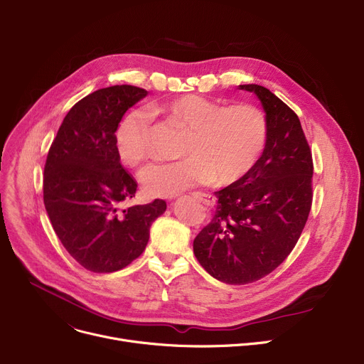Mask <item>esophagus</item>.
I'll use <instances>...</instances> for the list:
<instances>
[{
  "mask_svg": "<svg viewBox=\"0 0 364 364\" xmlns=\"http://www.w3.org/2000/svg\"><path fill=\"white\" fill-rule=\"evenodd\" d=\"M193 196H195L199 202H202L203 205H206L209 208H212L216 203V198L212 196V195H208V193H195Z\"/></svg>",
  "mask_w": 364,
  "mask_h": 364,
  "instance_id": "obj_1",
  "label": "esophagus"
}]
</instances>
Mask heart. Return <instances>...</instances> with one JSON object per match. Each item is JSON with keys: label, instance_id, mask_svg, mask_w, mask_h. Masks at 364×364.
Instances as JSON below:
<instances>
[{"label": "heart", "instance_id": "b5f03b06", "mask_svg": "<svg viewBox=\"0 0 364 364\" xmlns=\"http://www.w3.org/2000/svg\"><path fill=\"white\" fill-rule=\"evenodd\" d=\"M152 117L187 129L180 143L181 159L148 166L140 181L154 198H173L196 186L212 183L231 186L246 177L259 161L266 139L264 112L247 102L225 105L202 95H180L148 111L132 109L115 129V149L119 161L137 168L151 151Z\"/></svg>", "mask_w": 364, "mask_h": 364}]
</instances>
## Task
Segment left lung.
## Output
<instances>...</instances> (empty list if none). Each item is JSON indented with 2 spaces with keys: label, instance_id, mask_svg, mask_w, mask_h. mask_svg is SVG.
<instances>
[{
  "label": "left lung",
  "instance_id": "8db88e82",
  "mask_svg": "<svg viewBox=\"0 0 364 364\" xmlns=\"http://www.w3.org/2000/svg\"><path fill=\"white\" fill-rule=\"evenodd\" d=\"M255 92L268 119V139L252 171L215 191L212 221L193 250L205 271L225 284L255 282L275 271L303 232L313 200V159L297 114L269 89Z\"/></svg>",
  "mask_w": 364,
  "mask_h": 364
}]
</instances>
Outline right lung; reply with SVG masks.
Wrapping results in <instances>:
<instances>
[{
  "label": "right lung",
  "mask_w": 364,
  "mask_h": 364,
  "mask_svg": "<svg viewBox=\"0 0 364 364\" xmlns=\"http://www.w3.org/2000/svg\"><path fill=\"white\" fill-rule=\"evenodd\" d=\"M146 93L132 85L89 93L68 111L48 151L45 209L65 250L90 272H115L137 259L166 209L155 199L119 210L134 198L137 181L119 164L115 129Z\"/></svg>",
  "instance_id": "add662e5"
}]
</instances>
